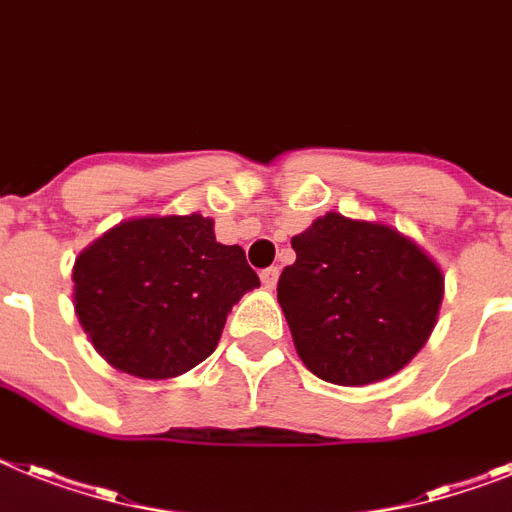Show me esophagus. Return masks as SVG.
<instances>
[{"label":"esophagus","mask_w":512,"mask_h":512,"mask_svg":"<svg viewBox=\"0 0 512 512\" xmlns=\"http://www.w3.org/2000/svg\"><path fill=\"white\" fill-rule=\"evenodd\" d=\"M260 278H263L265 289H273V286L278 284V268H265L263 273H260Z\"/></svg>","instance_id":"obj_1"}]
</instances>
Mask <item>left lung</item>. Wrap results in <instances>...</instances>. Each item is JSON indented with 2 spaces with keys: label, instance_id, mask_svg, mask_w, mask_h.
Instances as JSON below:
<instances>
[{
  "label": "left lung",
  "instance_id": "obj_1",
  "mask_svg": "<svg viewBox=\"0 0 512 512\" xmlns=\"http://www.w3.org/2000/svg\"><path fill=\"white\" fill-rule=\"evenodd\" d=\"M292 249L297 260L278 278V305L307 371L328 384H376L429 342L442 268L397 228L326 213Z\"/></svg>",
  "mask_w": 512,
  "mask_h": 512
}]
</instances>
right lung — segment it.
Wrapping results in <instances>:
<instances>
[{
  "label": "right lung",
  "mask_w": 512,
  "mask_h": 512,
  "mask_svg": "<svg viewBox=\"0 0 512 512\" xmlns=\"http://www.w3.org/2000/svg\"><path fill=\"white\" fill-rule=\"evenodd\" d=\"M213 226L199 213L131 218L76 257L78 323L112 368L162 381L213 355L231 307L260 286Z\"/></svg>",
  "instance_id": "right-lung-1"
}]
</instances>
